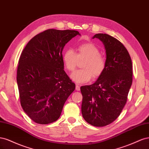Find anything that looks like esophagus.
<instances>
[{
	"mask_svg": "<svg viewBox=\"0 0 149 149\" xmlns=\"http://www.w3.org/2000/svg\"><path fill=\"white\" fill-rule=\"evenodd\" d=\"M76 91H79V90H80V86H79V84H76Z\"/></svg>",
	"mask_w": 149,
	"mask_h": 149,
	"instance_id": "34e87169",
	"label": "esophagus"
}]
</instances>
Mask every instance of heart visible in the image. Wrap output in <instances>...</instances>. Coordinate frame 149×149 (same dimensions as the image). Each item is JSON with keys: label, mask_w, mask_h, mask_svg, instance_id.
<instances>
[{"label": "heart", "mask_w": 149, "mask_h": 149, "mask_svg": "<svg viewBox=\"0 0 149 149\" xmlns=\"http://www.w3.org/2000/svg\"><path fill=\"white\" fill-rule=\"evenodd\" d=\"M85 59L83 69L74 71L70 75L71 79L78 84L88 82L93 78L100 76L106 68V60L100 54V49L93 43H87L79 45L77 53L72 49H67L63 56V61L66 68L73 71L78 65V60Z\"/></svg>", "instance_id": "heart-1"}]
</instances>
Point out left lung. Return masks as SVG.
<instances>
[{"label": "left lung", "instance_id": "left-lung-1", "mask_svg": "<svg viewBox=\"0 0 149 149\" xmlns=\"http://www.w3.org/2000/svg\"><path fill=\"white\" fill-rule=\"evenodd\" d=\"M105 48L106 68L96 81L81 87V112L84 119L96 127L114 121L123 111L132 83V63L127 49L118 40L97 33Z\"/></svg>", "mask_w": 149, "mask_h": 149}]
</instances>
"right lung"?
Instances as JSON below:
<instances>
[{
  "instance_id": "1",
  "label": "right lung",
  "mask_w": 149,
  "mask_h": 149,
  "mask_svg": "<svg viewBox=\"0 0 149 149\" xmlns=\"http://www.w3.org/2000/svg\"><path fill=\"white\" fill-rule=\"evenodd\" d=\"M76 30L48 29L31 38L22 51L17 82L23 110L35 123L48 124L60 118L75 84L64 71L62 52Z\"/></svg>"
}]
</instances>
